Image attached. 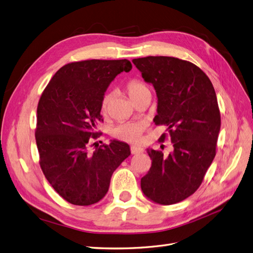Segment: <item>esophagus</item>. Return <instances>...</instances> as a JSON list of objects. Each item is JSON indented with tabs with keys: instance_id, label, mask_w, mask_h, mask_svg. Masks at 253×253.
Instances as JSON below:
<instances>
[{
	"instance_id": "obj_1",
	"label": "esophagus",
	"mask_w": 253,
	"mask_h": 253,
	"mask_svg": "<svg viewBox=\"0 0 253 253\" xmlns=\"http://www.w3.org/2000/svg\"><path fill=\"white\" fill-rule=\"evenodd\" d=\"M131 152H132V154L137 155V154H140V153H142L143 149L140 148V147H137V145H132V147H131Z\"/></svg>"
}]
</instances>
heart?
<instances>
[{
    "mask_svg": "<svg viewBox=\"0 0 253 253\" xmlns=\"http://www.w3.org/2000/svg\"><path fill=\"white\" fill-rule=\"evenodd\" d=\"M126 88H127V93L129 97L132 99L135 96L142 93V91L149 90L148 87L138 80L129 81L127 83ZM109 101H110V96L104 95L101 101V110L103 112L108 109ZM142 129H143L142 125L138 124V122H126V124H120L119 126H115L112 131V135L115 137V138L120 139V140L135 142L140 139Z\"/></svg>",
    "mask_w": 253,
    "mask_h": 253,
    "instance_id": "b5f03b06",
    "label": "heart"
}]
</instances>
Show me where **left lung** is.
I'll return each instance as SVG.
<instances>
[{
  "instance_id": "obj_1",
  "label": "left lung",
  "mask_w": 253,
  "mask_h": 253,
  "mask_svg": "<svg viewBox=\"0 0 253 253\" xmlns=\"http://www.w3.org/2000/svg\"><path fill=\"white\" fill-rule=\"evenodd\" d=\"M143 80L157 96L155 125H165L173 151L164 156L147 149L152 166L141 178L150 201L173 205L192 195L215 157L220 114L215 90L207 75L193 63L174 57L133 60ZM166 136L160 137L164 141Z\"/></svg>"
}]
</instances>
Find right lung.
<instances>
[{
	"label": "right lung",
	"instance_id": "obj_1",
	"mask_svg": "<svg viewBox=\"0 0 253 253\" xmlns=\"http://www.w3.org/2000/svg\"><path fill=\"white\" fill-rule=\"evenodd\" d=\"M132 64L86 60L61 67L44 89L37 109L36 141L40 166L51 187L68 203L89 206L108 193L114 171L131 155L126 142L113 139L88 151L101 101L111 82Z\"/></svg>",
	"mask_w": 253,
	"mask_h": 253
}]
</instances>
